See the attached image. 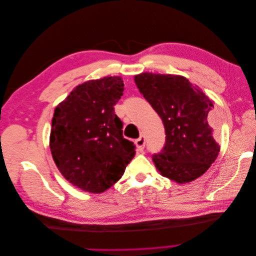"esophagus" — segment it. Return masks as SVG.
<instances>
[{
  "label": "esophagus",
  "instance_id": "obj_1",
  "mask_svg": "<svg viewBox=\"0 0 256 256\" xmlns=\"http://www.w3.org/2000/svg\"><path fill=\"white\" fill-rule=\"evenodd\" d=\"M145 136H141L140 138H138V140H136V148L138 150H143L144 147H145Z\"/></svg>",
  "mask_w": 256,
  "mask_h": 256
}]
</instances>
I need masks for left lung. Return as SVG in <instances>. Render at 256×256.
Here are the masks:
<instances>
[{
  "label": "left lung",
  "instance_id": "left-lung-1",
  "mask_svg": "<svg viewBox=\"0 0 256 256\" xmlns=\"http://www.w3.org/2000/svg\"><path fill=\"white\" fill-rule=\"evenodd\" d=\"M134 81L164 126L166 144L152 154L158 171L178 184L203 175L220 152L209 125L214 102L182 76L144 72Z\"/></svg>",
  "mask_w": 256,
  "mask_h": 256
}]
</instances>
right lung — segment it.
Here are the masks:
<instances>
[{"instance_id": "right-lung-1", "label": "right lung", "mask_w": 256, "mask_h": 256, "mask_svg": "<svg viewBox=\"0 0 256 256\" xmlns=\"http://www.w3.org/2000/svg\"><path fill=\"white\" fill-rule=\"evenodd\" d=\"M120 76L84 82L54 110L50 150L66 180L92 193L109 189L136 154L122 136L114 106L122 96Z\"/></svg>"}]
</instances>
